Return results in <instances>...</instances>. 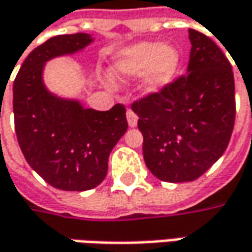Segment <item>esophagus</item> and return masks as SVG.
I'll use <instances>...</instances> for the list:
<instances>
[{
  "label": "esophagus",
  "instance_id": "esophagus-1",
  "mask_svg": "<svg viewBox=\"0 0 252 252\" xmlns=\"http://www.w3.org/2000/svg\"><path fill=\"white\" fill-rule=\"evenodd\" d=\"M126 121H128V126L131 128H134L138 124V116L135 114L132 110H126Z\"/></svg>",
  "mask_w": 252,
  "mask_h": 252
}]
</instances>
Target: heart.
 <instances>
[{"instance_id":"b5f03b06","label":"heart","mask_w":252,"mask_h":252,"mask_svg":"<svg viewBox=\"0 0 252 252\" xmlns=\"http://www.w3.org/2000/svg\"><path fill=\"white\" fill-rule=\"evenodd\" d=\"M178 66L180 53L174 46L142 41L123 50L111 69L124 81L145 74L143 89L146 93H156L174 79Z\"/></svg>"}]
</instances>
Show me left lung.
<instances>
[{"mask_svg": "<svg viewBox=\"0 0 252 252\" xmlns=\"http://www.w3.org/2000/svg\"><path fill=\"white\" fill-rule=\"evenodd\" d=\"M187 74L132 103L143 135V159L155 177L186 183L224 153L234 128V76L216 43L189 29Z\"/></svg>", "mask_w": 252, "mask_h": 252, "instance_id": "1", "label": "left lung"}]
</instances>
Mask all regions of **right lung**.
<instances>
[{
  "mask_svg": "<svg viewBox=\"0 0 252 252\" xmlns=\"http://www.w3.org/2000/svg\"><path fill=\"white\" fill-rule=\"evenodd\" d=\"M86 33L54 36L32 51L13 81L15 132L23 156L44 181L63 191H86L107 174L110 152L126 134V107L85 109L78 100L58 97L43 82L51 58L91 44Z\"/></svg>",
  "mask_w": 252,
  "mask_h": 252,
  "instance_id": "right-lung-1",
  "label": "right lung"
}]
</instances>
